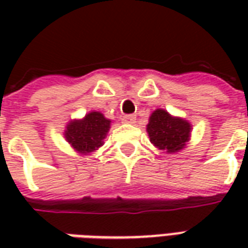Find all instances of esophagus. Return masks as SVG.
<instances>
[{"label": "esophagus", "instance_id": "obj_1", "mask_svg": "<svg viewBox=\"0 0 248 248\" xmlns=\"http://www.w3.org/2000/svg\"><path fill=\"white\" fill-rule=\"evenodd\" d=\"M122 121H124V124H134L135 115L134 114H127V115H124V117H122Z\"/></svg>", "mask_w": 248, "mask_h": 248}]
</instances>
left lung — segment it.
Segmentation results:
<instances>
[{"label": "left lung", "instance_id": "1", "mask_svg": "<svg viewBox=\"0 0 248 248\" xmlns=\"http://www.w3.org/2000/svg\"><path fill=\"white\" fill-rule=\"evenodd\" d=\"M191 126L181 118H174L170 114L158 108L151 114L147 124V133L151 143L166 153H175L185 147L190 137Z\"/></svg>", "mask_w": 248, "mask_h": 248}]
</instances>
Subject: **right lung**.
Wrapping results in <instances>:
<instances>
[{"mask_svg": "<svg viewBox=\"0 0 248 248\" xmlns=\"http://www.w3.org/2000/svg\"><path fill=\"white\" fill-rule=\"evenodd\" d=\"M110 129V121L98 111H92L82 119L67 124L66 140L79 153H92L103 145Z\"/></svg>", "mask_w": 248, "mask_h": 248, "instance_id": "1", "label": "right lung"}]
</instances>
